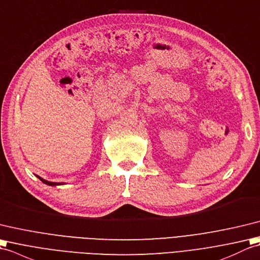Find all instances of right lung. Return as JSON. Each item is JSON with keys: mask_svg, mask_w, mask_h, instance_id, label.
Returning <instances> with one entry per match:
<instances>
[{"mask_svg": "<svg viewBox=\"0 0 260 260\" xmlns=\"http://www.w3.org/2000/svg\"><path fill=\"white\" fill-rule=\"evenodd\" d=\"M40 180H41L43 183H45V184H48V186H59V184H62V183H60V182H51V181H48V180H45V179H42L41 177H39V176H37Z\"/></svg>", "mask_w": 260, "mask_h": 260, "instance_id": "add662e5", "label": "right lung"}]
</instances>
